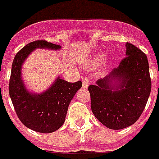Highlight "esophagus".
Returning <instances> with one entry per match:
<instances>
[{"mask_svg": "<svg viewBox=\"0 0 159 159\" xmlns=\"http://www.w3.org/2000/svg\"><path fill=\"white\" fill-rule=\"evenodd\" d=\"M89 86V79L88 77H84L83 79H82V86H83V88L86 89Z\"/></svg>", "mask_w": 159, "mask_h": 159, "instance_id": "obj_1", "label": "esophagus"}]
</instances>
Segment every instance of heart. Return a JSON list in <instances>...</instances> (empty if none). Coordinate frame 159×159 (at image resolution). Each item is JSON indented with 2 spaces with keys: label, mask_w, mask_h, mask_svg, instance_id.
Instances as JSON below:
<instances>
[{
  "label": "heart",
  "mask_w": 159,
  "mask_h": 159,
  "mask_svg": "<svg viewBox=\"0 0 159 159\" xmlns=\"http://www.w3.org/2000/svg\"><path fill=\"white\" fill-rule=\"evenodd\" d=\"M106 59V55L104 53H98L88 60L87 65L90 68H95L100 67Z\"/></svg>",
  "instance_id": "heart-1"
}]
</instances>
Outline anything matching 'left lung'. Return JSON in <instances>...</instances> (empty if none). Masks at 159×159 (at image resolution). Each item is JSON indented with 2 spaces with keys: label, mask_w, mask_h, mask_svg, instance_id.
<instances>
[{
  "label": "left lung",
  "mask_w": 159,
  "mask_h": 159,
  "mask_svg": "<svg viewBox=\"0 0 159 159\" xmlns=\"http://www.w3.org/2000/svg\"><path fill=\"white\" fill-rule=\"evenodd\" d=\"M126 49V57L119 66L88 87L92 113L113 130L128 127L139 119L151 91L146 55L129 42Z\"/></svg>",
  "instance_id": "left-lung-1"
}]
</instances>
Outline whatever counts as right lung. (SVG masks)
Masks as SVG:
<instances>
[{
	"instance_id": "right-lung-1",
	"label": "right lung",
	"mask_w": 159,
	"mask_h": 159,
	"mask_svg": "<svg viewBox=\"0 0 159 159\" xmlns=\"http://www.w3.org/2000/svg\"><path fill=\"white\" fill-rule=\"evenodd\" d=\"M59 45L35 41L26 45L15 55L9 82V92L17 116L28 128L42 133H51L63 126L68 105L82 86L58 77L46 91L40 94L29 91L22 79L21 69L28 56L36 49L59 50Z\"/></svg>"
}]
</instances>
